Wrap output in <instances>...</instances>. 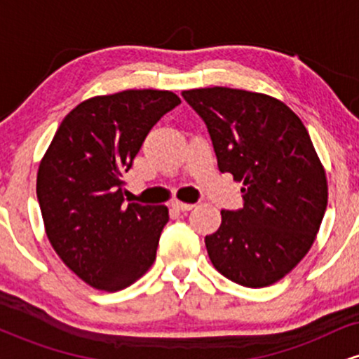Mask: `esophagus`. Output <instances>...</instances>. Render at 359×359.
I'll use <instances>...</instances> for the list:
<instances>
[{
	"instance_id": "1",
	"label": "esophagus",
	"mask_w": 359,
	"mask_h": 359,
	"mask_svg": "<svg viewBox=\"0 0 359 359\" xmlns=\"http://www.w3.org/2000/svg\"><path fill=\"white\" fill-rule=\"evenodd\" d=\"M172 208L175 209V211H191L194 208V204H187V203H180V201H172Z\"/></svg>"
}]
</instances>
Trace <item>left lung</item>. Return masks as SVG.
I'll use <instances>...</instances> for the list:
<instances>
[{
	"label": "left lung",
	"mask_w": 359,
	"mask_h": 359,
	"mask_svg": "<svg viewBox=\"0 0 359 359\" xmlns=\"http://www.w3.org/2000/svg\"><path fill=\"white\" fill-rule=\"evenodd\" d=\"M211 137L219 172L241 180L243 208L221 211L205 236L226 278L258 288L278 282L306 257L327 205V182L300 118L275 97L250 90H184Z\"/></svg>",
	"instance_id": "left-lung-1"
}]
</instances>
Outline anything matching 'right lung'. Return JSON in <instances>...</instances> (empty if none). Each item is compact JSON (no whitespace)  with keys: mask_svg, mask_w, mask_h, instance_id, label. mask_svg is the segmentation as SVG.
I'll return each mask as SVG.
<instances>
[{"mask_svg":"<svg viewBox=\"0 0 359 359\" xmlns=\"http://www.w3.org/2000/svg\"><path fill=\"white\" fill-rule=\"evenodd\" d=\"M180 104L170 90H123L76 106L36 175L45 231L62 262L90 287L121 290L150 269L165 205H125L123 175L147 135Z\"/></svg>","mask_w":359,"mask_h":359,"instance_id":"obj_1","label":"right lung"}]
</instances>
